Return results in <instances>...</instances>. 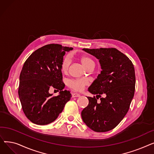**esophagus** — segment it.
<instances>
[{"instance_id":"obj_1","label":"esophagus","mask_w":154,"mask_h":154,"mask_svg":"<svg viewBox=\"0 0 154 154\" xmlns=\"http://www.w3.org/2000/svg\"><path fill=\"white\" fill-rule=\"evenodd\" d=\"M72 97H79L80 96V95L77 93H72Z\"/></svg>"}]
</instances>
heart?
<instances>
[{
	"instance_id": "obj_1",
	"label": "heart",
	"mask_w": 154,
	"mask_h": 154,
	"mask_svg": "<svg viewBox=\"0 0 154 154\" xmlns=\"http://www.w3.org/2000/svg\"><path fill=\"white\" fill-rule=\"evenodd\" d=\"M83 66L87 68L91 64H94L93 60L87 57H82L80 59ZM70 63V57L69 55H66L63 59L61 63V69L63 72L67 70ZM67 84L69 87L75 91H82L84 89L85 85L87 84V80L84 79H71L68 80Z\"/></svg>"
}]
</instances>
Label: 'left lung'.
<instances>
[{
    "label": "left lung",
    "instance_id": "obj_1",
    "mask_svg": "<svg viewBox=\"0 0 154 154\" xmlns=\"http://www.w3.org/2000/svg\"><path fill=\"white\" fill-rule=\"evenodd\" d=\"M82 50L99 60L102 71L88 88L96 97H87L88 104L81 112L82 118L92 131L107 132L121 122L130 107L135 85L134 65L115 48ZM103 93L104 98L101 97Z\"/></svg>",
    "mask_w": 154,
    "mask_h": 154
}]
</instances>
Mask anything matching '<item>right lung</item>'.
I'll list each match as a JSON object with an SVG mask.
<instances>
[{
    "instance_id": "1",
    "label": "right lung",
    "mask_w": 154,
    "mask_h": 154,
    "mask_svg": "<svg viewBox=\"0 0 154 154\" xmlns=\"http://www.w3.org/2000/svg\"><path fill=\"white\" fill-rule=\"evenodd\" d=\"M72 47L48 44L38 48L24 63L20 74L19 96L22 110L32 122L47 125L58 117L70 99L69 91H63L61 63L66 52ZM53 86L60 95L52 97L48 92Z\"/></svg>"
}]
</instances>
